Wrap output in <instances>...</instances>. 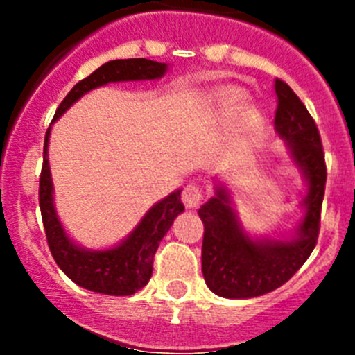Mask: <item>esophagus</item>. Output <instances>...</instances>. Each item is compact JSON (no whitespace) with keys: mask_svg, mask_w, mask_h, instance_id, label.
I'll use <instances>...</instances> for the list:
<instances>
[{"mask_svg":"<svg viewBox=\"0 0 355 355\" xmlns=\"http://www.w3.org/2000/svg\"><path fill=\"white\" fill-rule=\"evenodd\" d=\"M181 199H183V205L187 206L188 209L197 208L200 202V199H202V190H200L199 184H187L183 190V196H181Z\"/></svg>","mask_w":355,"mask_h":355,"instance_id":"esophagus-1","label":"esophagus"}]
</instances>
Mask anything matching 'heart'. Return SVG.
Returning a JSON list of instances; mask_svg holds the SVG:
<instances>
[{
	"instance_id": "heart-1",
	"label": "heart",
	"mask_w": 355,
	"mask_h": 355,
	"mask_svg": "<svg viewBox=\"0 0 355 355\" xmlns=\"http://www.w3.org/2000/svg\"><path fill=\"white\" fill-rule=\"evenodd\" d=\"M247 105L245 90L238 87H224L216 92V106L224 115H236Z\"/></svg>"
}]
</instances>
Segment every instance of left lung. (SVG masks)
<instances>
[{"label": "left lung", "mask_w": 355, "mask_h": 355, "mask_svg": "<svg viewBox=\"0 0 355 355\" xmlns=\"http://www.w3.org/2000/svg\"><path fill=\"white\" fill-rule=\"evenodd\" d=\"M275 133L284 140L307 184L300 202L304 216L288 238L250 236L241 227L229 190L216 181L215 196L199 209L205 224L202 275L209 290L225 299H252L283 286L311 256L318 240L327 180L318 128L283 80H275Z\"/></svg>", "instance_id": "obj_1"}]
</instances>
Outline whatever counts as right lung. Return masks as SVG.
I'll return each mask as SVG.
<instances>
[{
	"mask_svg": "<svg viewBox=\"0 0 355 355\" xmlns=\"http://www.w3.org/2000/svg\"><path fill=\"white\" fill-rule=\"evenodd\" d=\"M167 71V64H159V62L147 60V58L106 62L105 65L96 69L90 76L78 81L72 87L71 92L56 108L53 122L60 119L80 97L97 87L117 83V81L158 80V78L165 76ZM49 135H51V126H49L46 140H44L39 205L49 250H51L56 265L60 266V270L71 281H74L78 286L85 288V290L115 295V297L137 293L149 283L150 275H153V259H155L159 241L167 234L175 216L184 211V206L181 202V190H175L171 196L156 202L144 215L139 225L115 247L103 250L85 249L69 238L60 218L56 215L55 205H53V181L48 159Z\"/></svg>",
	"mask_w": 355,
	"mask_h": 355,
	"instance_id": "add662e5",
	"label": "right lung"
}]
</instances>
